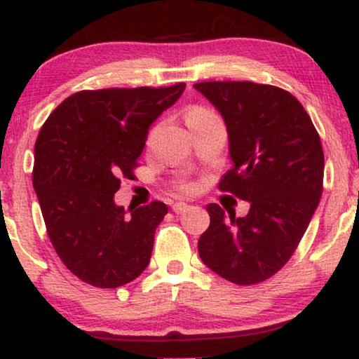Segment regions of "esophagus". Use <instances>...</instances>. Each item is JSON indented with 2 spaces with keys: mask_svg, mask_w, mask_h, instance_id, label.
I'll use <instances>...</instances> for the list:
<instances>
[{
  "mask_svg": "<svg viewBox=\"0 0 359 359\" xmlns=\"http://www.w3.org/2000/svg\"><path fill=\"white\" fill-rule=\"evenodd\" d=\"M171 209H173V212H176V214H183L189 209V205L186 203H175L173 208H171Z\"/></svg>",
  "mask_w": 359,
  "mask_h": 359,
  "instance_id": "esophagus-1",
  "label": "esophagus"
}]
</instances>
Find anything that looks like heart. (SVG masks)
I'll use <instances>...</instances> for the list:
<instances>
[{"mask_svg":"<svg viewBox=\"0 0 359 359\" xmlns=\"http://www.w3.org/2000/svg\"><path fill=\"white\" fill-rule=\"evenodd\" d=\"M212 121H219V117L215 116L214 112H210L209 109H204V107H191V109L186 112V122H188L191 129H194V127L198 126L208 124V122H212ZM180 191L181 193H191L193 188H191L189 184H183L180 186Z\"/></svg>","mask_w":359,"mask_h":359,"instance_id":"heart-1","label":"heart"}]
</instances>
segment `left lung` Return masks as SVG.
<instances>
[{"label":"left lung","mask_w":359,"mask_h":359,"mask_svg":"<svg viewBox=\"0 0 359 359\" xmlns=\"http://www.w3.org/2000/svg\"><path fill=\"white\" fill-rule=\"evenodd\" d=\"M196 90L224 117L233 166L219 189L248 201L245 217L209 204L198 252L205 266L248 286L278 273L306 233L323 184L316 127L291 93L252 81H203Z\"/></svg>","instance_id":"1"}]
</instances>
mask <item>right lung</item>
<instances>
[{"mask_svg": "<svg viewBox=\"0 0 359 359\" xmlns=\"http://www.w3.org/2000/svg\"><path fill=\"white\" fill-rule=\"evenodd\" d=\"M186 85L107 88L67 97L34 147L32 184L48 238L63 264L95 287L114 289L149 266L166 204L127 215L114 203L121 178H134L150 126Z\"/></svg>", "mask_w": 359, "mask_h": 359, "instance_id": "1", "label": "right lung"}]
</instances>
